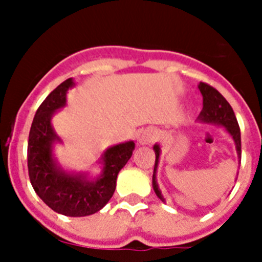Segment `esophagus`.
I'll return each instance as SVG.
<instances>
[{
  "label": "esophagus",
  "instance_id": "34e87169",
  "mask_svg": "<svg viewBox=\"0 0 262 262\" xmlns=\"http://www.w3.org/2000/svg\"><path fill=\"white\" fill-rule=\"evenodd\" d=\"M155 136H156V133L155 129H145L142 135L139 136V143L140 144H149L155 140Z\"/></svg>",
  "mask_w": 262,
  "mask_h": 262
}]
</instances>
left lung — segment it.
I'll return each mask as SVG.
<instances>
[{"label": "left lung", "mask_w": 262, "mask_h": 262, "mask_svg": "<svg viewBox=\"0 0 262 262\" xmlns=\"http://www.w3.org/2000/svg\"><path fill=\"white\" fill-rule=\"evenodd\" d=\"M200 90L203 96V108L200 114V120L206 122V123H216L222 124L226 127L232 139L235 140L236 151L239 155V159L242 160V138H240V127L237 123V119L235 117L232 107L227 99L217 92L215 88L211 85L206 84V82H201ZM155 155H156V160H155V169H154V177H152V184H154V190L156 195L160 200L164 201L163 195L160 193L159 186L156 184V170L157 165H159V157H160V147L155 145L154 147Z\"/></svg>", "instance_id": "left-lung-1"}]
</instances>
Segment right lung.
I'll use <instances>...</instances> for the list:
<instances>
[{
    "label": "right lung",
    "instance_id": "right-lung-1",
    "mask_svg": "<svg viewBox=\"0 0 262 262\" xmlns=\"http://www.w3.org/2000/svg\"><path fill=\"white\" fill-rule=\"evenodd\" d=\"M73 86L68 78L41 102L32 120L27 144L29 177L35 193L53 211L67 216H86L99 211L110 201L117 186L118 173L133 156L135 143L108 148L103 154V173L96 181L82 174H68L56 165L52 144L59 140L51 118L67 102V90Z\"/></svg>",
    "mask_w": 262,
    "mask_h": 262
}]
</instances>
